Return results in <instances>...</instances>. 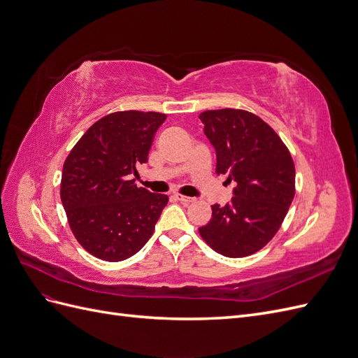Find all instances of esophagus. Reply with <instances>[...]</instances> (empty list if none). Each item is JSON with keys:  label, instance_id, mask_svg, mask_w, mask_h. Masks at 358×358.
Here are the masks:
<instances>
[{"label": "esophagus", "instance_id": "34e87169", "mask_svg": "<svg viewBox=\"0 0 358 358\" xmlns=\"http://www.w3.org/2000/svg\"><path fill=\"white\" fill-rule=\"evenodd\" d=\"M175 199L178 200V201H180V203H185V204H188V203H192L194 200V197H187V196H182V194H176L175 196Z\"/></svg>", "mask_w": 358, "mask_h": 358}]
</instances>
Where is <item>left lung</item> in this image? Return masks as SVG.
Returning a JSON list of instances; mask_svg holds the SVG:
<instances>
[{
	"label": "left lung",
	"mask_w": 358,
	"mask_h": 358,
	"mask_svg": "<svg viewBox=\"0 0 358 358\" xmlns=\"http://www.w3.org/2000/svg\"><path fill=\"white\" fill-rule=\"evenodd\" d=\"M199 117L216 150V173L237 183L229 204L212 206L200 236L224 257L251 255L284 222L296 194L294 161L275 129L251 112L206 110Z\"/></svg>",
	"instance_id": "8db88e82"
}]
</instances>
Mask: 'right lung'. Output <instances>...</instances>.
I'll list each match as a JSON object with an SVG mask.
<instances>
[{"mask_svg":"<svg viewBox=\"0 0 358 358\" xmlns=\"http://www.w3.org/2000/svg\"><path fill=\"white\" fill-rule=\"evenodd\" d=\"M164 113L115 112L91 125L62 169L61 201L78 242L104 262H122L145 246L169 197L137 187Z\"/></svg>","mask_w":358,"mask_h":358,"instance_id":"add662e5","label":"right lung"}]
</instances>
